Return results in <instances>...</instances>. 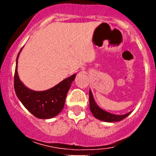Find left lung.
Here are the masks:
<instances>
[{
  "instance_id": "obj_1",
  "label": "left lung",
  "mask_w": 156,
  "mask_h": 156,
  "mask_svg": "<svg viewBox=\"0 0 156 156\" xmlns=\"http://www.w3.org/2000/svg\"><path fill=\"white\" fill-rule=\"evenodd\" d=\"M89 108L91 112L92 113L93 116L99 120L106 122H119L122 120L125 117H128L131 113V112L128 114H122V115H117V114H111L108 112L102 109L98 106V104L94 101L93 98L92 91L89 90Z\"/></svg>"
}]
</instances>
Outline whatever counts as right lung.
<instances>
[{
  "mask_svg": "<svg viewBox=\"0 0 156 156\" xmlns=\"http://www.w3.org/2000/svg\"><path fill=\"white\" fill-rule=\"evenodd\" d=\"M20 53L17 56L15 73L14 87L16 95L26 108L34 117L39 119H51L55 117L64 108L66 96L76 74H73L65 78L59 83L48 90L39 92L31 90L26 87L19 78L17 62Z\"/></svg>",
  "mask_w": 156,
  "mask_h": 156,
  "instance_id": "obj_1",
  "label": "right lung"
}]
</instances>
